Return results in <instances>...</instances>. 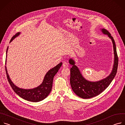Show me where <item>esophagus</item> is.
<instances>
[{
  "mask_svg": "<svg viewBox=\"0 0 125 125\" xmlns=\"http://www.w3.org/2000/svg\"><path fill=\"white\" fill-rule=\"evenodd\" d=\"M68 64L67 62H64L63 63V67L64 68H67V67H68Z\"/></svg>",
  "mask_w": 125,
  "mask_h": 125,
  "instance_id": "esophagus-1",
  "label": "esophagus"
}]
</instances>
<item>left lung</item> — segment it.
<instances>
[{"instance_id": "1", "label": "left lung", "mask_w": 125, "mask_h": 125, "mask_svg": "<svg viewBox=\"0 0 125 125\" xmlns=\"http://www.w3.org/2000/svg\"><path fill=\"white\" fill-rule=\"evenodd\" d=\"M102 32L107 35L111 40L114 54V64L111 73L105 78L101 80L92 82L85 79L80 71L78 67L75 65V61L72 58H70L69 62L72 66L70 69V84L74 93L79 97L84 99L94 97L99 95L110 84L117 73L118 58L117 54L116 47L115 41L111 34L104 29H100Z\"/></svg>"}]
</instances>
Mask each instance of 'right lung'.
Instances as JSON below:
<instances>
[{"label":"right lung","instance_id":"right-lung-1","mask_svg":"<svg viewBox=\"0 0 125 125\" xmlns=\"http://www.w3.org/2000/svg\"><path fill=\"white\" fill-rule=\"evenodd\" d=\"M20 34V32H18L14 35L12 38L10 43L15 38L19 35ZM8 49V46L6 50V58ZM5 64H6V59ZM62 63L61 62L54 67L50 69L46 73L42 83L39 86L31 89H24L16 86L12 82L7 72L6 66H5V70L8 81L15 93L19 96L26 100L33 102H37L43 100L49 94L52 90L53 78H54L56 74L58 72V70L62 66Z\"/></svg>","mask_w":125,"mask_h":125}]
</instances>
